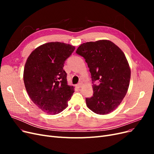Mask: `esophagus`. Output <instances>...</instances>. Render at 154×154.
Segmentation results:
<instances>
[{
  "instance_id": "esophagus-1",
  "label": "esophagus",
  "mask_w": 154,
  "mask_h": 154,
  "mask_svg": "<svg viewBox=\"0 0 154 154\" xmlns=\"http://www.w3.org/2000/svg\"><path fill=\"white\" fill-rule=\"evenodd\" d=\"M82 86V83H81V82L78 83V84L76 85V87H78V88H80Z\"/></svg>"
}]
</instances>
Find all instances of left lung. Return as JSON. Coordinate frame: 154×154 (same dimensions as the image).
Masks as SVG:
<instances>
[{
    "mask_svg": "<svg viewBox=\"0 0 154 154\" xmlns=\"http://www.w3.org/2000/svg\"><path fill=\"white\" fill-rule=\"evenodd\" d=\"M76 53L85 58L91 74L94 94L85 99L88 108L100 115L112 112L122 103L129 86L130 69L125 54L106 40L81 44Z\"/></svg>",
    "mask_w": 154,
    "mask_h": 154,
    "instance_id": "8db88e82",
    "label": "left lung"
}]
</instances>
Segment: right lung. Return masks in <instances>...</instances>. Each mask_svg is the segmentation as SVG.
<instances>
[{
	"label": "right lung",
	"instance_id": "obj_1",
	"mask_svg": "<svg viewBox=\"0 0 154 154\" xmlns=\"http://www.w3.org/2000/svg\"><path fill=\"white\" fill-rule=\"evenodd\" d=\"M75 48L62 42H49L39 46L25 64L24 82L32 101L44 112L57 114L67 108L74 87L67 85L63 70L66 60Z\"/></svg>",
	"mask_w": 154,
	"mask_h": 154
}]
</instances>
